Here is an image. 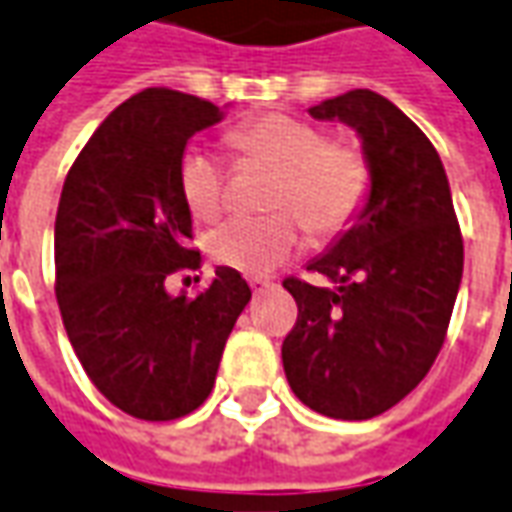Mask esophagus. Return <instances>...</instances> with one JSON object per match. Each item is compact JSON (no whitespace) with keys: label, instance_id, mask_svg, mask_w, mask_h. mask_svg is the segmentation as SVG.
Returning <instances> with one entry per match:
<instances>
[{"label":"esophagus","instance_id":"esophagus-1","mask_svg":"<svg viewBox=\"0 0 512 512\" xmlns=\"http://www.w3.org/2000/svg\"><path fill=\"white\" fill-rule=\"evenodd\" d=\"M248 284L253 293H262V290H273V287H276V284H273L270 279H250Z\"/></svg>","mask_w":512,"mask_h":512}]
</instances>
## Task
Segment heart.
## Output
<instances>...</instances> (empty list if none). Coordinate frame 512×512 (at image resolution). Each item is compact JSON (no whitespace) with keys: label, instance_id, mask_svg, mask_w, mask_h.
<instances>
[{"label":"heart","instance_id":"obj_1","mask_svg":"<svg viewBox=\"0 0 512 512\" xmlns=\"http://www.w3.org/2000/svg\"><path fill=\"white\" fill-rule=\"evenodd\" d=\"M239 163L273 171L264 194L267 216H236L208 233L211 259L242 276H267L301 245V226L315 239H335L363 214L372 163L358 140L327 137L312 120L270 112L231 132ZM180 197L197 219L225 208V166L214 152L191 146L180 157Z\"/></svg>","mask_w":512,"mask_h":512}]
</instances>
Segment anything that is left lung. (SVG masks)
Returning <instances> with one entry per match:
<instances>
[{
  "label": "left lung",
  "mask_w": 512,
  "mask_h": 512,
  "mask_svg": "<svg viewBox=\"0 0 512 512\" xmlns=\"http://www.w3.org/2000/svg\"><path fill=\"white\" fill-rule=\"evenodd\" d=\"M358 129L372 191L358 222L307 267L332 287L284 279L296 327L281 344L296 397L335 420H372L434 366L462 281V231L437 149L372 89L312 106Z\"/></svg>",
  "instance_id": "left-lung-1"
}]
</instances>
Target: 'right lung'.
I'll use <instances>...</instances> for the list:
<instances>
[{
    "mask_svg": "<svg viewBox=\"0 0 512 512\" xmlns=\"http://www.w3.org/2000/svg\"><path fill=\"white\" fill-rule=\"evenodd\" d=\"M219 120V106L197 95L143 89L95 129L58 200L56 298L67 338L92 386L146 423L208 400L250 301L231 267H216L197 298L166 293V276L200 267L180 157L188 137Z\"/></svg>",
    "mask_w": 512,
    "mask_h": 512,
    "instance_id": "right-lung-1",
    "label": "right lung"
}]
</instances>
